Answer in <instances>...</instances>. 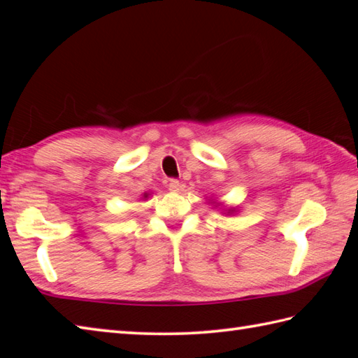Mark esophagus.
<instances>
[{"instance_id":"obj_1","label":"esophagus","mask_w":358,"mask_h":358,"mask_svg":"<svg viewBox=\"0 0 358 358\" xmlns=\"http://www.w3.org/2000/svg\"><path fill=\"white\" fill-rule=\"evenodd\" d=\"M166 187H169V189H170V192H179V180L178 179H170L169 180V185H166Z\"/></svg>"}]
</instances>
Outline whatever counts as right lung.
I'll list each match as a JSON object with an SVG mask.
<instances>
[{"instance_id": "obj_1", "label": "right lung", "mask_w": 358, "mask_h": 358, "mask_svg": "<svg viewBox=\"0 0 358 358\" xmlns=\"http://www.w3.org/2000/svg\"><path fill=\"white\" fill-rule=\"evenodd\" d=\"M147 196H148V194H147V193H145V194H144V197H147Z\"/></svg>"}]
</instances>
